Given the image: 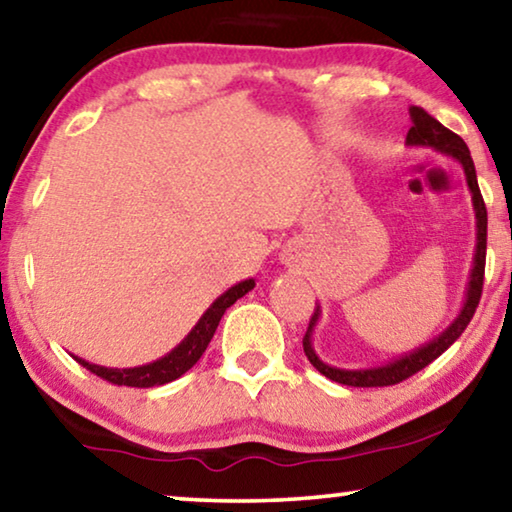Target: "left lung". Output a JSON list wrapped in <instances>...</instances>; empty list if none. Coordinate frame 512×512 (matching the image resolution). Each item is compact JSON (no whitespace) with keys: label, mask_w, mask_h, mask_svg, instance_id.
Masks as SVG:
<instances>
[{"label":"left lung","mask_w":512,"mask_h":512,"mask_svg":"<svg viewBox=\"0 0 512 512\" xmlns=\"http://www.w3.org/2000/svg\"><path fill=\"white\" fill-rule=\"evenodd\" d=\"M409 117H411V128L407 133V142L404 144H407V147H430L434 151H439V154L457 160L464 172V179H467V188L471 193V204H474V216H476V248H474V262H471V271H469L467 292H464L460 312H457V317L446 326L444 331L434 335L432 340H427L425 345L411 349V352L402 356H395L391 361L381 365H372V368H335V365L324 363L322 358H319L315 347H312V333H315V326L319 324V317H322V305H317L315 315L310 319L308 331H305L303 352L308 356V361L315 365L324 377H329L345 386H361V388L393 386L402 379L416 375L418 370H423L425 365H430L434 358L444 354L446 349L460 338L464 329L469 326L471 317H474L480 294H483L485 250H487V209H485L483 195H480L476 167H474V160H471L469 147L464 144L460 135H455L453 131H448L446 126H441L439 121L430 117L423 108L411 105Z\"/></svg>","instance_id":"left-lung-1"}]
</instances>
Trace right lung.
<instances>
[{
	"label": "right lung",
	"instance_id": "right-lung-1",
	"mask_svg": "<svg viewBox=\"0 0 512 512\" xmlns=\"http://www.w3.org/2000/svg\"><path fill=\"white\" fill-rule=\"evenodd\" d=\"M255 287V278H246L241 282H236L227 292H223L213 301L207 312L197 319V324L190 329V333L183 338L172 352H167L165 356L156 358V361L144 363V365H135V368H105V365H96L89 363L85 358L73 356L82 368H87L94 372V375L103 377L112 381L117 386H135V388H151V386H163L170 384V381L179 379L181 375L193 368V365L200 361V356L204 354V349L209 347V342L216 333L220 317L225 315V310L234 305L241 296H246L250 289Z\"/></svg>",
	"mask_w": 512,
	"mask_h": 512
}]
</instances>
